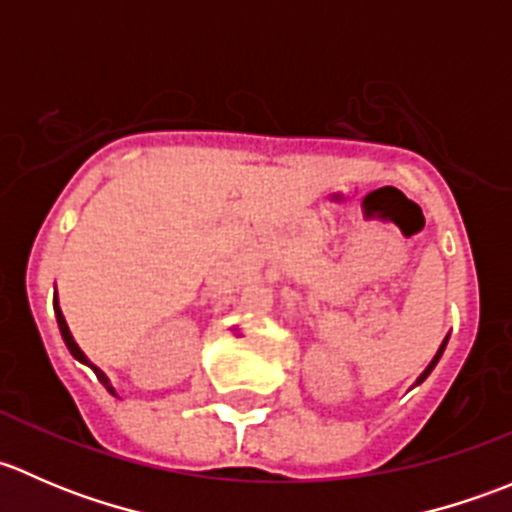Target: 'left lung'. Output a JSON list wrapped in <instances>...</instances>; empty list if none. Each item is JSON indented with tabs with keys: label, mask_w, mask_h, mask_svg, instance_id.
Listing matches in <instances>:
<instances>
[{
	"label": "left lung",
	"mask_w": 512,
	"mask_h": 512,
	"mask_svg": "<svg viewBox=\"0 0 512 512\" xmlns=\"http://www.w3.org/2000/svg\"><path fill=\"white\" fill-rule=\"evenodd\" d=\"M446 344H448V337H446V339H443L441 349H438V352H436V356H433V361H431V364H428V366H426V371H423V374H421V376H418V381H416V384H421V381H423V379H426V376H428V374H431V371H433V366H436V364H438V359H441V354H443V349H446Z\"/></svg>",
	"instance_id": "obj_1"
}]
</instances>
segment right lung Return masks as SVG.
<instances>
[{"label": "right lung", "mask_w": 512, "mask_h": 512, "mask_svg": "<svg viewBox=\"0 0 512 512\" xmlns=\"http://www.w3.org/2000/svg\"><path fill=\"white\" fill-rule=\"evenodd\" d=\"M54 312H56V322H59V329H61V337H64V342H66V347H69V352H71V356H74V359H79L81 364H86V366H91V369H94V374H96V379L101 381L103 386H106L108 391H111V394H116V391H113V386H111V381L106 379V374H103L101 369H98V366H94L91 364L89 359H86V354L81 352L79 349V344L74 342V337H71V332H69V327H66V319H64V314H61V307H59V302H56V297H54Z\"/></svg>", "instance_id": "add662e5"}]
</instances>
